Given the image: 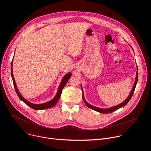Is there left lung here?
<instances>
[{
    "mask_svg": "<svg viewBox=\"0 0 151 151\" xmlns=\"http://www.w3.org/2000/svg\"><path fill=\"white\" fill-rule=\"evenodd\" d=\"M131 47V45H130ZM137 81H138V70L137 69V72H136V79H135V82H134V83L133 85V88L130 93V94L128 95V96L127 97V98L121 103L116 105V106H113V107H109V108H106V109H103V108H100V107H96V106H94L91 104H90V103H88L87 101L85 100V98H84V95H83V90H82V86L81 85V90L82 91V99H83V100L84 101V103H85V104L87 106V107H88L89 108L95 111H97V112H99L100 113H101V114H109V113H111L114 111H116L117 109L121 108V107H124V106H125L128 102L130 101V100L132 99V96L134 93V90H135V88H136V84H137Z\"/></svg>",
    "mask_w": 151,
    "mask_h": 151,
    "instance_id": "1",
    "label": "left lung"
}]
</instances>
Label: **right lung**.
Returning a JSON list of instances; mask_svg holds the SVG:
<instances>
[{
	"instance_id": "obj_1",
	"label": "right lung",
	"mask_w": 151,
	"mask_h": 151,
	"mask_svg": "<svg viewBox=\"0 0 151 151\" xmlns=\"http://www.w3.org/2000/svg\"><path fill=\"white\" fill-rule=\"evenodd\" d=\"M12 63H13V60L12 61V63H11V76H12V81H13V83H14V88L15 90V91L18 96V97L19 98V99L23 101V102H24L27 106H29V107H30L31 108L35 109V110H44V109H49L51 108V107H53L58 101V100L60 99V97L61 96V93H62V90L64 88V86L66 84V83L68 82V81H69V79H70V78L72 76V73L71 72H69L67 74H66L64 76V77L63 78L61 83L59 85L57 92L56 95L55 96V97L51 100L49 101H47L46 103H42V104H34V103H32L30 101H27V100H26L21 95V94L19 93V92L18 90V88L17 87V85L15 83V81L14 79V77L13 75V72H12Z\"/></svg>"
}]
</instances>
